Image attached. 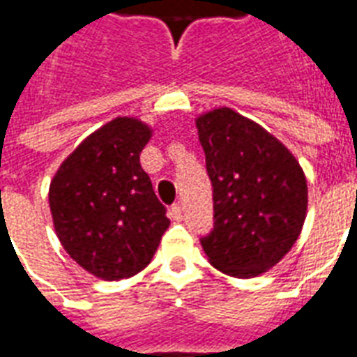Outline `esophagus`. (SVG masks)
<instances>
[{
	"mask_svg": "<svg viewBox=\"0 0 357 357\" xmlns=\"http://www.w3.org/2000/svg\"><path fill=\"white\" fill-rule=\"evenodd\" d=\"M170 218L174 222H179V220L183 218V210H181V204H179V202H176L170 208Z\"/></svg>",
	"mask_w": 357,
	"mask_h": 357,
	"instance_id": "34e87169",
	"label": "esophagus"
}]
</instances>
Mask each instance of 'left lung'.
Returning <instances> with one entry per match:
<instances>
[{
	"instance_id": "1",
	"label": "left lung",
	"mask_w": 357,
	"mask_h": 357,
	"mask_svg": "<svg viewBox=\"0 0 357 357\" xmlns=\"http://www.w3.org/2000/svg\"><path fill=\"white\" fill-rule=\"evenodd\" d=\"M197 130L214 199V229L201 239L204 255L225 275H260L298 239L306 176L281 141L227 107L201 114Z\"/></svg>"
}]
</instances>
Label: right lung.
<instances>
[{
	"label": "right lung",
	"mask_w": 357,
	"mask_h": 357,
	"mask_svg": "<svg viewBox=\"0 0 357 357\" xmlns=\"http://www.w3.org/2000/svg\"><path fill=\"white\" fill-rule=\"evenodd\" d=\"M151 133L137 118H114L66 156L50 185L61 245L105 281L147 268L170 225L139 162Z\"/></svg>",
	"instance_id": "add662e5"
}]
</instances>
